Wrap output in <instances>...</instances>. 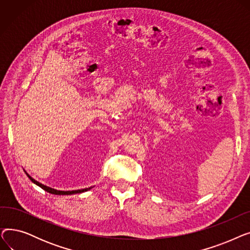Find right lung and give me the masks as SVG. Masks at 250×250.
<instances>
[{
    "instance_id": "obj_1",
    "label": "right lung",
    "mask_w": 250,
    "mask_h": 250,
    "mask_svg": "<svg viewBox=\"0 0 250 250\" xmlns=\"http://www.w3.org/2000/svg\"><path fill=\"white\" fill-rule=\"evenodd\" d=\"M29 177H30V176H29ZM30 179L32 180V182L35 183V185H37L38 187H41V188H42V189H44L45 191H47V192H49V193H52V194H72V193H79V192H83V191H86V190H88V189L91 188H85V189L73 190V191H61V190H56V189H52V188H47V187L42 185V183H39V182L35 181V180L32 179L31 177H30Z\"/></svg>"
}]
</instances>
